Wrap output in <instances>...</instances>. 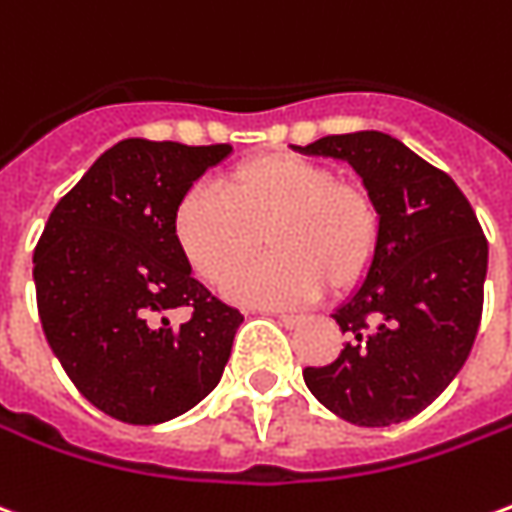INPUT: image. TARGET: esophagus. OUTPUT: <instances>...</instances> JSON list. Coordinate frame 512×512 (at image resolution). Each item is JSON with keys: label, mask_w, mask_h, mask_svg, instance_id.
<instances>
[{"label": "esophagus", "mask_w": 512, "mask_h": 512, "mask_svg": "<svg viewBox=\"0 0 512 512\" xmlns=\"http://www.w3.org/2000/svg\"><path fill=\"white\" fill-rule=\"evenodd\" d=\"M271 316L280 318V324H285V327H296L302 321V316H296V313H280V310H274Z\"/></svg>", "instance_id": "esophagus-1"}]
</instances>
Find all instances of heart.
Masks as SVG:
<instances>
[{
	"label": "heart",
	"instance_id": "obj_1",
	"mask_svg": "<svg viewBox=\"0 0 512 512\" xmlns=\"http://www.w3.org/2000/svg\"><path fill=\"white\" fill-rule=\"evenodd\" d=\"M188 263L210 285H224L259 251L272 257L230 282L246 305L307 302L327 285L346 291L366 277L380 246V210L360 182L324 163L260 155L238 163L216 188H191L174 213Z\"/></svg>",
	"mask_w": 512,
	"mask_h": 512
}]
</instances>
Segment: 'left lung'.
<instances>
[{
    "label": "left lung",
    "mask_w": 512,
    "mask_h": 512,
    "mask_svg": "<svg viewBox=\"0 0 512 512\" xmlns=\"http://www.w3.org/2000/svg\"><path fill=\"white\" fill-rule=\"evenodd\" d=\"M299 149L346 160L380 210L374 263L332 313L349 341L330 366H307L305 385L349 424L407 421L441 396L474 346L488 241L455 180L385 132Z\"/></svg>",
    "instance_id": "obj_1"
}]
</instances>
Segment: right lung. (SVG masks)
Here are the masks:
<instances>
[{"mask_svg": "<svg viewBox=\"0 0 512 512\" xmlns=\"http://www.w3.org/2000/svg\"><path fill=\"white\" fill-rule=\"evenodd\" d=\"M227 144L127 138L46 221L32 257L38 316L74 388L124 424H160L219 385L241 310L191 277L174 213ZM188 306L180 328L171 309Z\"/></svg>", "mask_w": 512, "mask_h": 512, "instance_id": "right-lung-1", "label": "right lung"}]
</instances>
